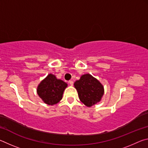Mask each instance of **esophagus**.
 <instances>
[{
  "label": "esophagus",
  "mask_w": 148,
  "mask_h": 148,
  "mask_svg": "<svg viewBox=\"0 0 148 148\" xmlns=\"http://www.w3.org/2000/svg\"><path fill=\"white\" fill-rule=\"evenodd\" d=\"M69 83L70 85H71V86H73V84H74V82L72 80H70V81L69 82Z\"/></svg>",
  "instance_id": "34e87169"
}]
</instances>
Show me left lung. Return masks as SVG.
<instances>
[{
	"label": "left lung",
	"mask_w": 148,
	"mask_h": 148,
	"mask_svg": "<svg viewBox=\"0 0 148 148\" xmlns=\"http://www.w3.org/2000/svg\"><path fill=\"white\" fill-rule=\"evenodd\" d=\"M80 101L87 107H91L101 101L104 95V87L98 79L91 74L82 75L74 82Z\"/></svg>",
	"instance_id": "8db88e82"
}]
</instances>
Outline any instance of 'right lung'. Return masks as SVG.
I'll use <instances>...</instances> for the list:
<instances>
[{"label": "right lung", "instance_id": "1", "mask_svg": "<svg viewBox=\"0 0 148 148\" xmlns=\"http://www.w3.org/2000/svg\"><path fill=\"white\" fill-rule=\"evenodd\" d=\"M67 86V84L62 80L49 74L40 83L36 91L44 102L48 105H54L62 99V94Z\"/></svg>", "mask_w": 148, "mask_h": 148}]
</instances>
